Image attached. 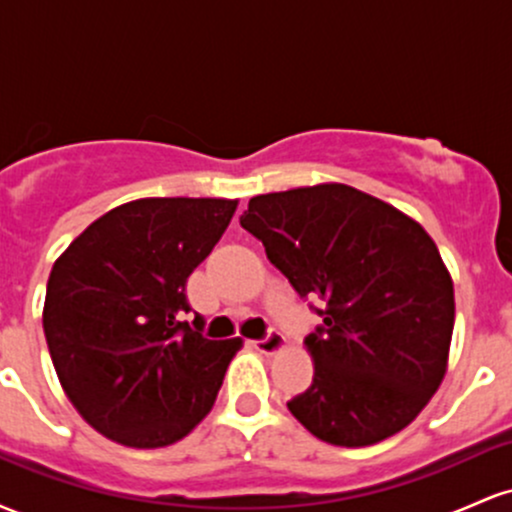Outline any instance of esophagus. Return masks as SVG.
Wrapping results in <instances>:
<instances>
[{
	"label": "esophagus",
	"mask_w": 512,
	"mask_h": 512,
	"mask_svg": "<svg viewBox=\"0 0 512 512\" xmlns=\"http://www.w3.org/2000/svg\"><path fill=\"white\" fill-rule=\"evenodd\" d=\"M252 346H255L257 351H260V354H276V351H281L286 346V337L281 332H276V330H269V334L267 337H262V339H255V342H252Z\"/></svg>",
	"instance_id": "1"
}]
</instances>
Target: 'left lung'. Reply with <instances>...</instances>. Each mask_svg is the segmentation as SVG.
Returning a JSON list of instances; mask_svg holds the SVG:
<instances>
[{
	"mask_svg": "<svg viewBox=\"0 0 512 512\" xmlns=\"http://www.w3.org/2000/svg\"><path fill=\"white\" fill-rule=\"evenodd\" d=\"M240 226L301 298H320L305 337L313 385L289 411L325 443L363 448L409 426L448 370L455 291L433 238L342 182L250 199Z\"/></svg>",
	"mask_w": 512,
	"mask_h": 512,
	"instance_id": "1",
	"label": "left lung"
}]
</instances>
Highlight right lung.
<instances>
[{
    "instance_id": "obj_1",
    "label": "right lung",
    "mask_w": 512,
    "mask_h": 512,
    "mask_svg": "<svg viewBox=\"0 0 512 512\" xmlns=\"http://www.w3.org/2000/svg\"><path fill=\"white\" fill-rule=\"evenodd\" d=\"M238 199L120 204L52 264L43 330L64 395L127 448L178 443L214 407L243 339H207L187 276L219 243Z\"/></svg>"
}]
</instances>
